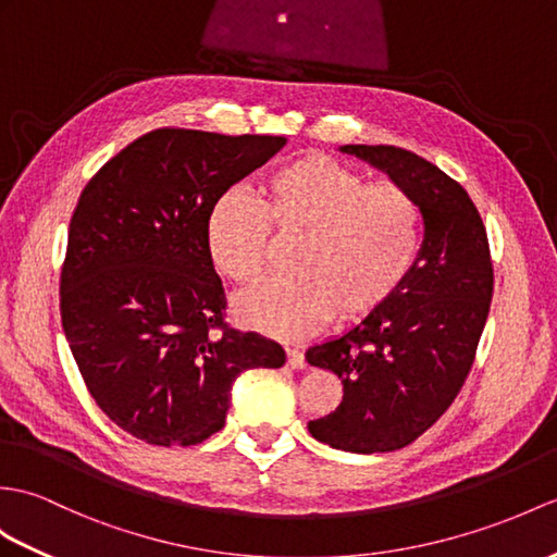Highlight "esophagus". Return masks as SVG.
Segmentation results:
<instances>
[{"label": "esophagus", "mask_w": 557, "mask_h": 557, "mask_svg": "<svg viewBox=\"0 0 557 557\" xmlns=\"http://www.w3.org/2000/svg\"><path fill=\"white\" fill-rule=\"evenodd\" d=\"M287 366L294 370H304L306 368L304 351H299V348H287Z\"/></svg>", "instance_id": "34e87169"}]
</instances>
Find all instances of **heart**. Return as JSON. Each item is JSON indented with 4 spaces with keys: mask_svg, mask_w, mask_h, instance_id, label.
Returning a JSON list of instances; mask_svg holds the SVG:
<instances>
[{
    "mask_svg": "<svg viewBox=\"0 0 557 557\" xmlns=\"http://www.w3.org/2000/svg\"><path fill=\"white\" fill-rule=\"evenodd\" d=\"M270 232L296 237L294 275L242 292L232 313L242 325L275 337H301L332 315L354 322L392 299L416 265L422 213L396 183H370L325 153L280 165L261 185V203L225 191L206 220L215 270L232 282L261 277Z\"/></svg>",
    "mask_w": 557,
    "mask_h": 557,
    "instance_id": "heart-1",
    "label": "heart"
}]
</instances>
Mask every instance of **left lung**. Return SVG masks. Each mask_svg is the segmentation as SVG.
<instances>
[{"label":"left lung","mask_w":557,"mask_h":557,"mask_svg":"<svg viewBox=\"0 0 557 557\" xmlns=\"http://www.w3.org/2000/svg\"><path fill=\"white\" fill-rule=\"evenodd\" d=\"M416 197L424 239L389 301L306 360L344 384L337 410L308 422L318 442L386 454L430 430L454 404L486 325L494 268L482 215L454 177L398 147L344 145Z\"/></svg>","instance_id":"1"}]
</instances>
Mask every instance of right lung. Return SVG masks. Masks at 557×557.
I'll return each instance as SVG.
<instances>
[{"mask_svg": "<svg viewBox=\"0 0 557 557\" xmlns=\"http://www.w3.org/2000/svg\"><path fill=\"white\" fill-rule=\"evenodd\" d=\"M287 145L273 135L161 127L127 145L75 206L61 322L97 406L141 442L194 446L223 430L244 370L282 368V346L223 322L211 206Z\"/></svg>", "mask_w": 557, "mask_h": 557, "instance_id": "add662e5", "label": "right lung"}]
</instances>
